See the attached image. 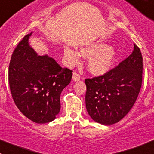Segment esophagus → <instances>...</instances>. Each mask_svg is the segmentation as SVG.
<instances>
[{
  "label": "esophagus",
  "instance_id": "esophagus-1",
  "mask_svg": "<svg viewBox=\"0 0 154 154\" xmlns=\"http://www.w3.org/2000/svg\"><path fill=\"white\" fill-rule=\"evenodd\" d=\"M73 80H74V81H78V80H80V76L79 75L78 73H77V72H74L73 73Z\"/></svg>",
  "mask_w": 154,
  "mask_h": 154
}]
</instances>
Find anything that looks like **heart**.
Instances as JSON below:
<instances>
[{"label":"heart","mask_w":154,"mask_h":154,"mask_svg":"<svg viewBox=\"0 0 154 154\" xmlns=\"http://www.w3.org/2000/svg\"><path fill=\"white\" fill-rule=\"evenodd\" d=\"M79 54L88 57L87 68L96 75H101L111 69L117 60V52L103 43H91L79 48ZM78 52L70 48H64L63 56L66 64L72 66L79 60Z\"/></svg>","instance_id":"b5f03b06"}]
</instances>
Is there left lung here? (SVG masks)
<instances>
[{
    "label": "left lung",
    "instance_id": "8db88e82",
    "mask_svg": "<svg viewBox=\"0 0 154 154\" xmlns=\"http://www.w3.org/2000/svg\"><path fill=\"white\" fill-rule=\"evenodd\" d=\"M125 60L103 75L85 79L86 108L94 121L116 124L135 103L142 85L143 57L135 44Z\"/></svg>",
    "mask_w": 154,
    "mask_h": 154
}]
</instances>
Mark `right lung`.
I'll use <instances>...</instances> for the list:
<instances>
[{"mask_svg": "<svg viewBox=\"0 0 154 154\" xmlns=\"http://www.w3.org/2000/svg\"><path fill=\"white\" fill-rule=\"evenodd\" d=\"M32 32L24 36L12 54L8 80L15 104L37 124L56 118L60 110V94L73 74L48 55L39 56L29 44Z\"/></svg>", "mask_w": 154, "mask_h": 154, "instance_id": "right-lung-1", "label": "right lung"}]
</instances>
